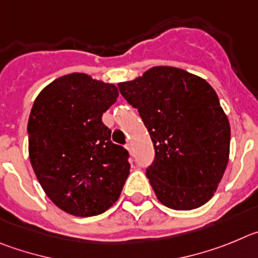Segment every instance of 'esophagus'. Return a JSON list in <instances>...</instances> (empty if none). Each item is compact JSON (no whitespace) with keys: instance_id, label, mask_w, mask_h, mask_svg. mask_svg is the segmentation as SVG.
I'll return each mask as SVG.
<instances>
[{"instance_id":"esophagus-1","label":"esophagus","mask_w":258,"mask_h":258,"mask_svg":"<svg viewBox=\"0 0 258 258\" xmlns=\"http://www.w3.org/2000/svg\"><path fill=\"white\" fill-rule=\"evenodd\" d=\"M126 149L128 150L130 154H132V145H131V144H127V145H126Z\"/></svg>"}]
</instances>
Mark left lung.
I'll use <instances>...</instances> for the list:
<instances>
[{
    "label": "left lung",
    "mask_w": 258,
    "mask_h": 258,
    "mask_svg": "<svg viewBox=\"0 0 258 258\" xmlns=\"http://www.w3.org/2000/svg\"><path fill=\"white\" fill-rule=\"evenodd\" d=\"M139 110L155 157L146 176L158 201L176 211L207 203L230 152V124L207 81L173 67H154L118 85Z\"/></svg>",
    "instance_id": "obj_1"
}]
</instances>
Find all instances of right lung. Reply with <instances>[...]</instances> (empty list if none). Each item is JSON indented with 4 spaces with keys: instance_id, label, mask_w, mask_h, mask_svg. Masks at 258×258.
Masks as SVG:
<instances>
[{
    "instance_id": "1",
    "label": "right lung",
    "mask_w": 258,
    "mask_h": 258,
    "mask_svg": "<svg viewBox=\"0 0 258 258\" xmlns=\"http://www.w3.org/2000/svg\"><path fill=\"white\" fill-rule=\"evenodd\" d=\"M118 95L112 83L72 73L51 82L34 100L29 159L48 198L67 213L105 212L128 177V152L112 143V131L101 120Z\"/></svg>"
}]
</instances>
